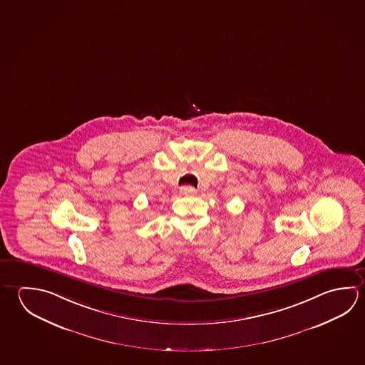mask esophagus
<instances>
[{"label": "esophagus", "mask_w": 365, "mask_h": 365, "mask_svg": "<svg viewBox=\"0 0 365 365\" xmlns=\"http://www.w3.org/2000/svg\"><path fill=\"white\" fill-rule=\"evenodd\" d=\"M180 195H185V196H193L197 191L191 185H183V187H180Z\"/></svg>", "instance_id": "obj_1"}]
</instances>
